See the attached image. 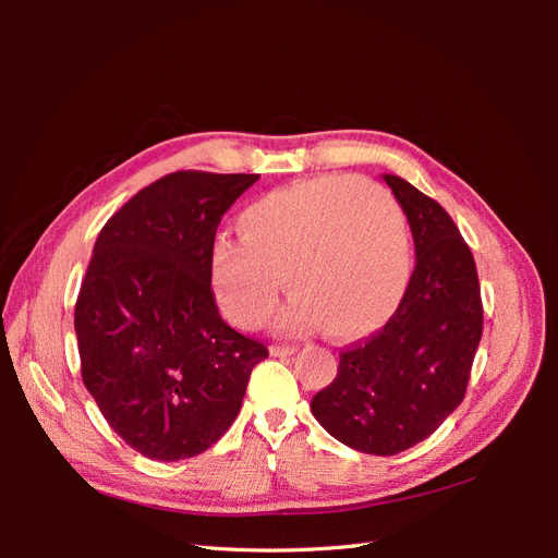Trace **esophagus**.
I'll return each mask as SVG.
<instances>
[{"label":"esophagus","mask_w":558,"mask_h":558,"mask_svg":"<svg viewBox=\"0 0 558 558\" xmlns=\"http://www.w3.org/2000/svg\"><path fill=\"white\" fill-rule=\"evenodd\" d=\"M295 351H298L295 344H272V347H269V353H272V356H293Z\"/></svg>","instance_id":"1"}]
</instances>
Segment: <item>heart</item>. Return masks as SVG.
Listing matches in <instances>:
<instances>
[{
    "instance_id": "obj_1",
    "label": "heart",
    "mask_w": 558,
    "mask_h": 558,
    "mask_svg": "<svg viewBox=\"0 0 558 558\" xmlns=\"http://www.w3.org/2000/svg\"><path fill=\"white\" fill-rule=\"evenodd\" d=\"M238 238L211 244L209 275L223 314L244 330L275 312L281 281L295 298L283 328L320 326L335 340L379 330L408 291V218L377 183L318 177L277 189L238 216Z\"/></svg>"
}]
</instances>
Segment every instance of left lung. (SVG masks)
<instances>
[{"instance_id": "1", "label": "left lung", "mask_w": 558, "mask_h": 558, "mask_svg": "<svg viewBox=\"0 0 558 558\" xmlns=\"http://www.w3.org/2000/svg\"><path fill=\"white\" fill-rule=\"evenodd\" d=\"M384 181L410 221L416 267L386 326L340 351L337 377L312 398V414L342 445L393 456L461 404L484 310L475 258L440 202L400 177Z\"/></svg>"}]
</instances>
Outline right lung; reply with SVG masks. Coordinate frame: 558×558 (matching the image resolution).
Segmentation results:
<instances>
[{"mask_svg":"<svg viewBox=\"0 0 558 558\" xmlns=\"http://www.w3.org/2000/svg\"><path fill=\"white\" fill-rule=\"evenodd\" d=\"M258 174L172 172L99 232L74 310L83 384L150 461L209 449L240 414L267 347L230 328L211 291L223 214Z\"/></svg>","mask_w":558,"mask_h":558,"instance_id":"obj_1","label":"right lung"}]
</instances>
